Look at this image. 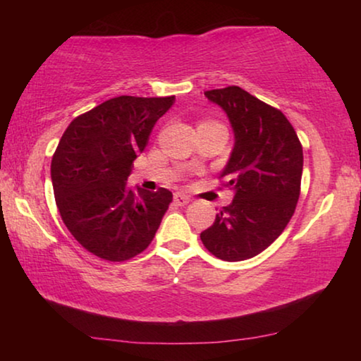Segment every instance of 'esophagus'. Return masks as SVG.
<instances>
[{
    "label": "esophagus",
    "mask_w": 361,
    "mask_h": 361,
    "mask_svg": "<svg viewBox=\"0 0 361 361\" xmlns=\"http://www.w3.org/2000/svg\"><path fill=\"white\" fill-rule=\"evenodd\" d=\"M190 202V197L185 195V194H180V192H177L174 194V204L179 205V207H184Z\"/></svg>",
    "instance_id": "esophagus-1"
}]
</instances>
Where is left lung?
Here are the masks:
<instances>
[{
	"mask_svg": "<svg viewBox=\"0 0 361 361\" xmlns=\"http://www.w3.org/2000/svg\"><path fill=\"white\" fill-rule=\"evenodd\" d=\"M228 118L233 149L220 172L233 200L200 233L205 248L224 261L259 255L283 233L299 200L302 146L283 113L240 87L205 92Z\"/></svg>",
	"mask_w": 361,
	"mask_h": 361,
	"instance_id": "left-lung-1",
	"label": "left lung"
}]
</instances>
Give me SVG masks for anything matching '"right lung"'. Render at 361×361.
<instances>
[{"label":"right lung","mask_w":361,"mask_h":361,"mask_svg":"<svg viewBox=\"0 0 361 361\" xmlns=\"http://www.w3.org/2000/svg\"><path fill=\"white\" fill-rule=\"evenodd\" d=\"M176 97H116L77 116L51 164L57 209L83 248L108 261H126L154 238L172 192L128 189L133 161Z\"/></svg>","instance_id":"right-lung-1"}]
</instances>
